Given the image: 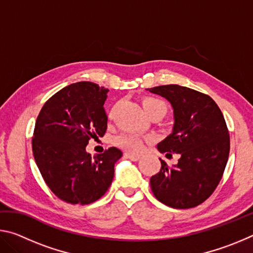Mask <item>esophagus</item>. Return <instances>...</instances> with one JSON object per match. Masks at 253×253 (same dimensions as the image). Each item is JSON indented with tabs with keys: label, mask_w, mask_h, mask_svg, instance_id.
Masks as SVG:
<instances>
[{
	"label": "esophagus",
	"mask_w": 253,
	"mask_h": 253,
	"mask_svg": "<svg viewBox=\"0 0 253 253\" xmlns=\"http://www.w3.org/2000/svg\"><path fill=\"white\" fill-rule=\"evenodd\" d=\"M125 156L129 158L131 161H138L140 160V155H136V154H131V153H125Z\"/></svg>",
	"instance_id": "34e87169"
}]
</instances>
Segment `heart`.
<instances>
[{"instance_id": "obj_1", "label": "heart", "mask_w": 253, "mask_h": 253, "mask_svg": "<svg viewBox=\"0 0 253 253\" xmlns=\"http://www.w3.org/2000/svg\"><path fill=\"white\" fill-rule=\"evenodd\" d=\"M143 107L146 113L152 116L156 113L164 114L168 110L166 104L163 100L154 97H146L144 98ZM154 140L153 136H140L137 134H131V132H123V134L116 136L114 138V144L117 147L125 149L130 153H138L142 151L145 143H152Z\"/></svg>"}]
</instances>
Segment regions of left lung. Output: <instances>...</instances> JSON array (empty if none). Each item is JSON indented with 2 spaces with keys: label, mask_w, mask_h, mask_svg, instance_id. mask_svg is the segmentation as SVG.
I'll use <instances>...</instances> for the list:
<instances>
[{
  "label": "left lung",
  "mask_w": 253,
  "mask_h": 253,
  "mask_svg": "<svg viewBox=\"0 0 253 253\" xmlns=\"http://www.w3.org/2000/svg\"><path fill=\"white\" fill-rule=\"evenodd\" d=\"M165 97L174 109V128L157 145L166 155L179 154L176 165L161 161V169L151 177V187L160 202L174 209L203 203L219 185L230 152V135L223 114L211 97L178 84L148 88Z\"/></svg>",
  "instance_id": "8db88e82"
}]
</instances>
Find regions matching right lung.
<instances>
[{
    "label": "right lung",
    "instance_id": "obj_1",
    "mask_svg": "<svg viewBox=\"0 0 253 253\" xmlns=\"http://www.w3.org/2000/svg\"><path fill=\"white\" fill-rule=\"evenodd\" d=\"M108 91L90 81L69 84L45 101L37 118L34 160L46 185L63 202L90 204L113 182L114 165L123 153L110 147L91 157L85 152L89 140L107 130Z\"/></svg>",
    "mask_w": 253,
    "mask_h": 253
}]
</instances>
